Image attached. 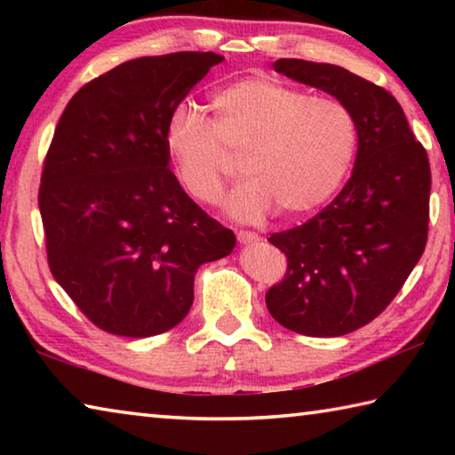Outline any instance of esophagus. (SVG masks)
Returning <instances> with one entry per match:
<instances>
[{
    "mask_svg": "<svg viewBox=\"0 0 455 455\" xmlns=\"http://www.w3.org/2000/svg\"><path fill=\"white\" fill-rule=\"evenodd\" d=\"M236 238L241 244H252V243L260 241V236L257 233H251V230H238Z\"/></svg>",
    "mask_w": 455,
    "mask_h": 455,
    "instance_id": "34e87169",
    "label": "esophagus"
}]
</instances>
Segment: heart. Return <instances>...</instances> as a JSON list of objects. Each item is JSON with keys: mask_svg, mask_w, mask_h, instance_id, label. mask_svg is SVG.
I'll list each match as a JSON object with an SVG mask.
<instances>
[{"mask_svg": "<svg viewBox=\"0 0 455 455\" xmlns=\"http://www.w3.org/2000/svg\"><path fill=\"white\" fill-rule=\"evenodd\" d=\"M211 110L209 122L179 108L166 124V152L184 190L204 204H217L225 192L224 150L244 156L251 179L227 200V212L236 220H263L276 206L287 217L315 211L355 158V118L333 98L244 78L219 90Z\"/></svg>", "mask_w": 455, "mask_h": 455, "instance_id": "heart-1", "label": "heart"}]
</instances>
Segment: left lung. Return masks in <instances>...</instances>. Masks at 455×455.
Instances as JSON below:
<instances>
[{"label":"left lung","instance_id":"1","mask_svg":"<svg viewBox=\"0 0 455 455\" xmlns=\"http://www.w3.org/2000/svg\"><path fill=\"white\" fill-rule=\"evenodd\" d=\"M275 72L327 92L357 126L351 179L301 227L268 238L287 275L268 289L276 323L309 337H339L373 321L403 287L427 241L431 172L397 100L341 66L281 58Z\"/></svg>","mask_w":455,"mask_h":455}]
</instances>
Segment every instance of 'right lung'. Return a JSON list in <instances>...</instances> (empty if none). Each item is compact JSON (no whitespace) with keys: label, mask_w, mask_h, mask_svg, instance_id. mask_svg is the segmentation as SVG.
I'll list each match as a JSON object with an SVG mask.
<instances>
[{"label":"right lung","mask_w":455,"mask_h":455,"mask_svg":"<svg viewBox=\"0 0 455 455\" xmlns=\"http://www.w3.org/2000/svg\"><path fill=\"white\" fill-rule=\"evenodd\" d=\"M225 60L176 52L124 61L68 102L44 163L40 212L53 279L108 333L152 337L187 317L195 275L236 236L182 190L166 124Z\"/></svg>","instance_id":"add662e5"}]
</instances>
